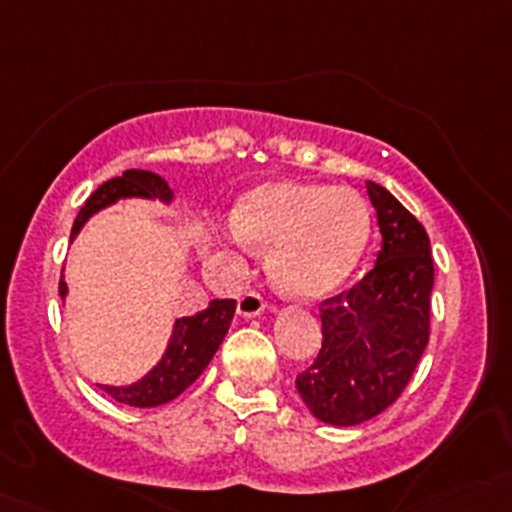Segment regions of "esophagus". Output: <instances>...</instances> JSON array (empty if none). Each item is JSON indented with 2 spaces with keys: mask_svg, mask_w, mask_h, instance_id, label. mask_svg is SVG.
Returning a JSON list of instances; mask_svg holds the SVG:
<instances>
[{
  "mask_svg": "<svg viewBox=\"0 0 512 512\" xmlns=\"http://www.w3.org/2000/svg\"><path fill=\"white\" fill-rule=\"evenodd\" d=\"M265 307H267L265 297H262L257 289H247V292L240 297V302H237V312H240L242 317H257V314L265 312Z\"/></svg>",
  "mask_w": 512,
  "mask_h": 512,
  "instance_id": "obj_1",
  "label": "esophagus"
}]
</instances>
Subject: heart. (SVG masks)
<instances>
[{
	"label": "heart",
	"mask_w": 512,
	"mask_h": 512,
	"mask_svg": "<svg viewBox=\"0 0 512 512\" xmlns=\"http://www.w3.org/2000/svg\"><path fill=\"white\" fill-rule=\"evenodd\" d=\"M235 230L252 245L272 247L270 275L282 292L319 299L359 265L371 237V213L352 188L277 180L242 195Z\"/></svg>",
	"instance_id": "b5f03b06"
}]
</instances>
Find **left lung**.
<instances>
[{"label":"left lung","instance_id":"1","mask_svg":"<svg viewBox=\"0 0 512 512\" xmlns=\"http://www.w3.org/2000/svg\"><path fill=\"white\" fill-rule=\"evenodd\" d=\"M381 230L376 265L319 304L322 347L297 374L314 418L356 426L389 409L428 344L433 257L426 230L386 188L366 183Z\"/></svg>","mask_w":512,"mask_h":512}]
</instances>
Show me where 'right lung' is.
Segmentation results:
<instances>
[{"mask_svg": "<svg viewBox=\"0 0 512 512\" xmlns=\"http://www.w3.org/2000/svg\"><path fill=\"white\" fill-rule=\"evenodd\" d=\"M121 198H158L163 203H170L173 190L151 170H126L118 178L98 185V190L91 193V198L86 200L84 208L76 215L74 227H71V240L79 235V230L91 215ZM59 294L66 297L64 280H59ZM232 314H235V299H213L203 312L178 319L163 359L141 381L131 386H101V389L111 399L128 406H138V409L168 404L203 374L205 366L210 364V359L223 344L227 329H230Z\"/></svg>", "mask_w": 512, "mask_h": 512, "instance_id": "1", "label": "right lung"}]
</instances>
